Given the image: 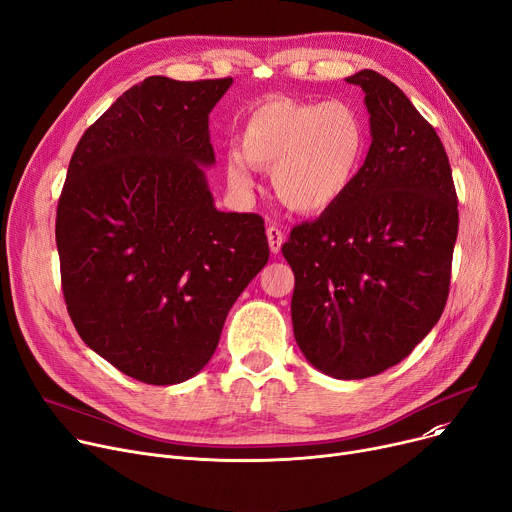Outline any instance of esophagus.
Listing matches in <instances>:
<instances>
[{"label": "esophagus", "mask_w": 512, "mask_h": 512, "mask_svg": "<svg viewBox=\"0 0 512 512\" xmlns=\"http://www.w3.org/2000/svg\"><path fill=\"white\" fill-rule=\"evenodd\" d=\"M267 242H270V251L276 255V253H280V249H282V242H284V234H282V230L280 228H276V226H270L267 228Z\"/></svg>", "instance_id": "1"}]
</instances>
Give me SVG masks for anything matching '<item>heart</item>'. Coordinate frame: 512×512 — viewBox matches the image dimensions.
Wrapping results in <instances>:
<instances>
[{"label":"heart","instance_id":"1","mask_svg":"<svg viewBox=\"0 0 512 512\" xmlns=\"http://www.w3.org/2000/svg\"><path fill=\"white\" fill-rule=\"evenodd\" d=\"M369 149L363 114L342 99L270 97L240 130V155L228 159L234 186H251L248 164L272 170L276 197L297 213H321L351 191Z\"/></svg>","mask_w":512,"mask_h":512}]
</instances>
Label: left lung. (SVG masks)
Wrapping results in <instances>:
<instances>
[{
    "mask_svg": "<svg viewBox=\"0 0 512 512\" xmlns=\"http://www.w3.org/2000/svg\"><path fill=\"white\" fill-rule=\"evenodd\" d=\"M365 93L371 145L342 201L294 226L292 330L305 359L363 380L411 355L444 311L459 201L444 145L386 76L346 78Z\"/></svg>",
    "mask_w": 512,
    "mask_h": 512,
    "instance_id": "8db88e82",
    "label": "left lung"
}]
</instances>
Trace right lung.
<instances>
[{"label":"right lung","mask_w":512,"mask_h":512,"mask_svg":"<svg viewBox=\"0 0 512 512\" xmlns=\"http://www.w3.org/2000/svg\"><path fill=\"white\" fill-rule=\"evenodd\" d=\"M232 78L149 76L80 137L58 201L64 301L85 344L130 378L172 386L215 353L263 270L261 215L213 205L209 114Z\"/></svg>","instance_id":"obj_1"}]
</instances>
